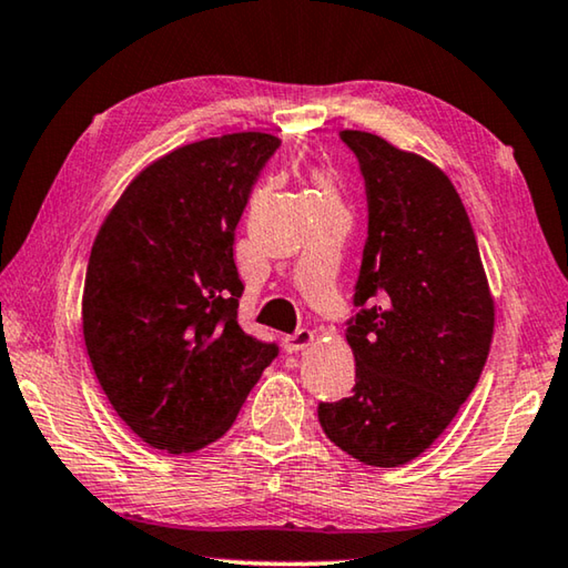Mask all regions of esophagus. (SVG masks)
<instances>
[{
    "mask_svg": "<svg viewBox=\"0 0 568 568\" xmlns=\"http://www.w3.org/2000/svg\"><path fill=\"white\" fill-rule=\"evenodd\" d=\"M313 341H315V333L303 328V331H295V333H291V335H285L283 345H285L287 353H301V351H305L307 345H311Z\"/></svg>",
    "mask_w": 568,
    "mask_h": 568,
    "instance_id": "esophagus-1",
    "label": "esophagus"
}]
</instances>
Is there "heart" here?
I'll list each match as a JSON object with an SVG mask.
<instances>
[{"mask_svg": "<svg viewBox=\"0 0 568 568\" xmlns=\"http://www.w3.org/2000/svg\"><path fill=\"white\" fill-rule=\"evenodd\" d=\"M315 182H318V187L325 197H335V185L328 172H318V175H315Z\"/></svg>", "mask_w": 568, "mask_h": 568, "instance_id": "b5f03b06", "label": "heart"}]
</instances>
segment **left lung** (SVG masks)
Instances as JSON below:
<instances>
[{
    "instance_id": "obj_1",
    "label": "left lung",
    "mask_w": 568,
    "mask_h": 568,
    "mask_svg": "<svg viewBox=\"0 0 568 568\" xmlns=\"http://www.w3.org/2000/svg\"><path fill=\"white\" fill-rule=\"evenodd\" d=\"M341 140L361 162L368 240L355 283L361 313L345 331L353 396L321 403L318 420L348 456L393 468L430 448L476 388L494 297L446 172L373 132L343 130Z\"/></svg>"
}]
</instances>
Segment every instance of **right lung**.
Returning <instances> with one entry per match:
<instances>
[{
	"label": "right lung",
	"instance_id": "right-lung-1",
	"mask_svg": "<svg viewBox=\"0 0 568 568\" xmlns=\"http://www.w3.org/2000/svg\"><path fill=\"white\" fill-rule=\"evenodd\" d=\"M281 140L233 132L168 152L94 237L82 333L104 396L148 446L192 454L227 434L277 355L237 325L233 261L250 190Z\"/></svg>",
	"mask_w": 568,
	"mask_h": 568
}]
</instances>
